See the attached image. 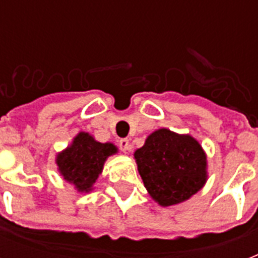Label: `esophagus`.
<instances>
[{
	"mask_svg": "<svg viewBox=\"0 0 258 258\" xmlns=\"http://www.w3.org/2000/svg\"><path fill=\"white\" fill-rule=\"evenodd\" d=\"M119 147H120L121 151H124V153L130 151V142H128V139H120V141H119Z\"/></svg>",
	"mask_w": 258,
	"mask_h": 258,
	"instance_id": "34e87169",
	"label": "esophagus"
}]
</instances>
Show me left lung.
Instances as JSON below:
<instances>
[{"instance_id":"obj_1","label":"left lung","mask_w":258,"mask_h":258,"mask_svg":"<svg viewBox=\"0 0 258 258\" xmlns=\"http://www.w3.org/2000/svg\"><path fill=\"white\" fill-rule=\"evenodd\" d=\"M134 157L145 187L161 206L187 201L208 180L206 154L190 135L159 128L149 135Z\"/></svg>"}]
</instances>
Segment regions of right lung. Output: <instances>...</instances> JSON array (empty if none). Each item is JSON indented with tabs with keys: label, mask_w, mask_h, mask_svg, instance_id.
Segmentation results:
<instances>
[{
	"label": "right lung",
	"mask_w": 258,
	"mask_h": 258,
	"mask_svg": "<svg viewBox=\"0 0 258 258\" xmlns=\"http://www.w3.org/2000/svg\"><path fill=\"white\" fill-rule=\"evenodd\" d=\"M117 153L112 143H100L88 133H79L64 151L57 154L56 163L62 178L74 183L80 192H89L103 171L107 158Z\"/></svg>",
	"instance_id": "1"
}]
</instances>
